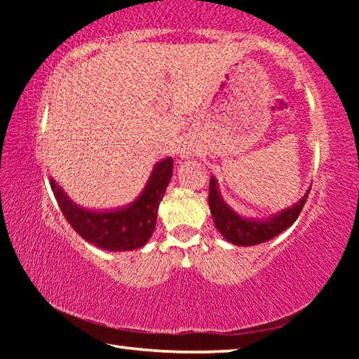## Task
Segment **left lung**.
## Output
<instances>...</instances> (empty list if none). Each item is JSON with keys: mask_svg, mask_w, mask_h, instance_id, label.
Instances as JSON below:
<instances>
[{"mask_svg": "<svg viewBox=\"0 0 359 359\" xmlns=\"http://www.w3.org/2000/svg\"><path fill=\"white\" fill-rule=\"evenodd\" d=\"M309 191H311V188L294 205L283 209L282 212L269 218H264V220H259V218H244L236 214L223 201L222 194L218 191L217 179L212 175L209 184V208L212 217H214L215 226L224 239L234 245L250 247L271 241L272 238L280 234L282 231L290 228L296 222V218L299 217L304 204L307 201Z\"/></svg>", "mask_w": 359, "mask_h": 359, "instance_id": "8db88e82", "label": "left lung"}]
</instances>
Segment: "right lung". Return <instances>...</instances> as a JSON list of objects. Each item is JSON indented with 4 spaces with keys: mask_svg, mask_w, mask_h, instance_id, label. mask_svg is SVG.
Wrapping results in <instances>:
<instances>
[{
    "mask_svg": "<svg viewBox=\"0 0 359 359\" xmlns=\"http://www.w3.org/2000/svg\"><path fill=\"white\" fill-rule=\"evenodd\" d=\"M172 158L156 163L136 201L115 210L83 209L69 199L53 179L50 187L66 222L81 238L109 252L136 250L147 244L154 234L158 208L172 177Z\"/></svg>",
    "mask_w": 359,
    "mask_h": 359,
    "instance_id": "add662e5",
    "label": "right lung"
}]
</instances>
